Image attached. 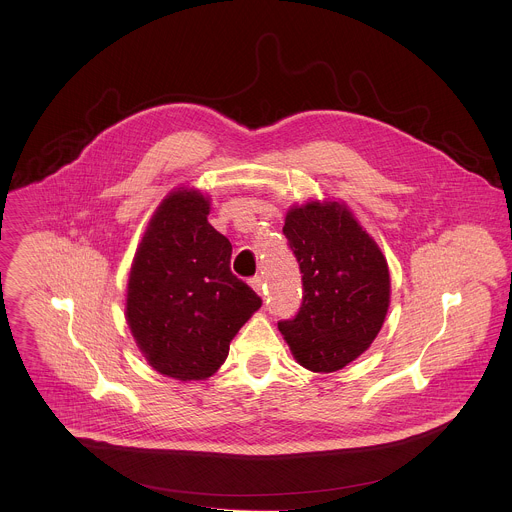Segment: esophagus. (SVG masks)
Here are the masks:
<instances>
[{"label":"esophagus","instance_id":"esophagus-1","mask_svg":"<svg viewBox=\"0 0 512 512\" xmlns=\"http://www.w3.org/2000/svg\"><path fill=\"white\" fill-rule=\"evenodd\" d=\"M250 286H252L256 292L260 293V295H266V284H264V278H262V276H254V278L250 280Z\"/></svg>","mask_w":512,"mask_h":512}]
</instances>
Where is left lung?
Returning a JSON list of instances; mask_svg holds the SVG:
<instances>
[{"label":"left lung","instance_id":"left-lung-1","mask_svg":"<svg viewBox=\"0 0 512 512\" xmlns=\"http://www.w3.org/2000/svg\"><path fill=\"white\" fill-rule=\"evenodd\" d=\"M284 234L301 272V305L278 321L297 363L333 372L363 355L390 301L388 264L376 242L337 203H307L286 217Z\"/></svg>","mask_w":512,"mask_h":512}]
</instances>
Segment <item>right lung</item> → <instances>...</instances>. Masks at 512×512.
<instances>
[{"label": "right lung", "instance_id": "right-lung-1", "mask_svg": "<svg viewBox=\"0 0 512 512\" xmlns=\"http://www.w3.org/2000/svg\"><path fill=\"white\" fill-rule=\"evenodd\" d=\"M207 215L201 193H171L147 226L128 282L132 335L147 363L177 380L217 372L232 337L262 305L230 272L232 244Z\"/></svg>", "mask_w": 512, "mask_h": 512}]
</instances>
